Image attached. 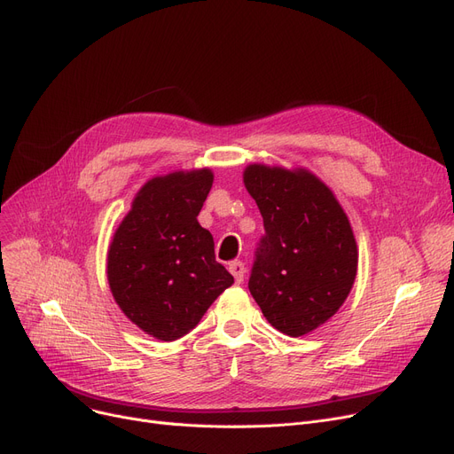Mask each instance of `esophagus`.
Masks as SVG:
<instances>
[{
    "mask_svg": "<svg viewBox=\"0 0 454 454\" xmlns=\"http://www.w3.org/2000/svg\"><path fill=\"white\" fill-rule=\"evenodd\" d=\"M228 270L233 275V278H236V282H239V284L243 282V277H245V263L243 262H239V260L230 262Z\"/></svg>",
    "mask_w": 454,
    "mask_h": 454,
    "instance_id": "1",
    "label": "esophagus"
}]
</instances>
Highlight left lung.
Masks as SVG:
<instances>
[{
	"mask_svg": "<svg viewBox=\"0 0 454 454\" xmlns=\"http://www.w3.org/2000/svg\"><path fill=\"white\" fill-rule=\"evenodd\" d=\"M263 230L248 290L275 329L303 337L346 301L357 245L337 198L307 170L250 164L243 174Z\"/></svg>",
	"mask_w": 454,
	"mask_h": 454,
	"instance_id": "obj_1",
	"label": "left lung"
}]
</instances>
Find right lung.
<instances>
[{
	"mask_svg": "<svg viewBox=\"0 0 454 454\" xmlns=\"http://www.w3.org/2000/svg\"><path fill=\"white\" fill-rule=\"evenodd\" d=\"M211 184L207 168L147 181L108 250L115 303L132 324L164 342L192 331L233 284L215 258L213 236L196 218Z\"/></svg>",
	"mask_w": 454,
	"mask_h": 454,
	"instance_id": "obj_1",
	"label": "right lung"
}]
</instances>
